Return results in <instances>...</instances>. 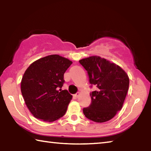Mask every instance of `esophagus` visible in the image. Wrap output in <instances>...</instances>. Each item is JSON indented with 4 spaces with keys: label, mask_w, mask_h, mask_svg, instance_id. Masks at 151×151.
<instances>
[{
    "label": "esophagus",
    "mask_w": 151,
    "mask_h": 151,
    "mask_svg": "<svg viewBox=\"0 0 151 151\" xmlns=\"http://www.w3.org/2000/svg\"><path fill=\"white\" fill-rule=\"evenodd\" d=\"M78 96H79V93H76V94H74V96H75V98H78Z\"/></svg>",
    "instance_id": "34e87169"
}]
</instances>
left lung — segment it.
I'll use <instances>...</instances> for the list:
<instances>
[{"label": "left lung", "mask_w": 151, "mask_h": 151, "mask_svg": "<svg viewBox=\"0 0 151 151\" xmlns=\"http://www.w3.org/2000/svg\"><path fill=\"white\" fill-rule=\"evenodd\" d=\"M79 63L88 73L91 87L96 86L90 93L91 103L83 109L84 114L96 122L109 121L123 105L129 76L119 66L98 56L83 58Z\"/></svg>", "instance_id": "8db88e82"}]
</instances>
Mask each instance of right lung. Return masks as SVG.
<instances>
[{
    "label": "right lung",
    "mask_w": 151,
    "mask_h": 151,
    "mask_svg": "<svg viewBox=\"0 0 151 151\" xmlns=\"http://www.w3.org/2000/svg\"><path fill=\"white\" fill-rule=\"evenodd\" d=\"M72 63L52 55L36 60L25 71L21 93L35 118L53 122L65 115L73 96L61 88L65 83L64 74Z\"/></svg>",
    "instance_id": "obj_1"
}]
</instances>
